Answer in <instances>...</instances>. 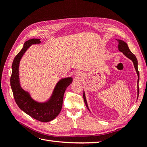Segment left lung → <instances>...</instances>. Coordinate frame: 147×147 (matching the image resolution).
I'll return each mask as SVG.
<instances>
[{
  "instance_id": "obj_1",
  "label": "left lung",
  "mask_w": 147,
  "mask_h": 147,
  "mask_svg": "<svg viewBox=\"0 0 147 147\" xmlns=\"http://www.w3.org/2000/svg\"><path fill=\"white\" fill-rule=\"evenodd\" d=\"M118 49H119V51L123 52L127 57L130 59L133 62V64H134V65H135L136 71L137 74H138V83L140 74H139V71L138 69V61H137L136 56L134 55L131 52V51L128 47V46H127V43L126 42L122 41V40H119ZM138 95H139V86H138ZM83 98H84V102H85V105L86 106L87 109H89L88 107V105H87V102L86 100L85 93H83Z\"/></svg>"
}]
</instances>
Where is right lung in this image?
<instances>
[{"instance_id": "obj_1", "label": "right lung", "mask_w": 147, "mask_h": 147, "mask_svg": "<svg viewBox=\"0 0 147 147\" xmlns=\"http://www.w3.org/2000/svg\"><path fill=\"white\" fill-rule=\"evenodd\" d=\"M40 42L38 39H31L24 43L21 51L16 56L12 65L11 86L15 102L18 107L25 113L39 121L47 123L54 119L61 111L64 94L67 86L71 84L72 78H68L61 80L56 85L54 93L49 102L38 104L31 98L28 93L21 88L19 83V63L24 53L32 44Z\"/></svg>"}]
</instances>
